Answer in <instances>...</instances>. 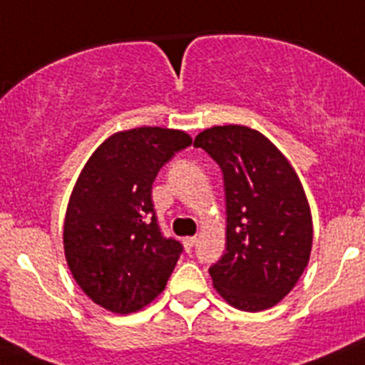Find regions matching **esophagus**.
I'll return each mask as SVG.
<instances>
[{"instance_id":"1","label":"esophagus","mask_w":365,"mask_h":365,"mask_svg":"<svg viewBox=\"0 0 365 365\" xmlns=\"http://www.w3.org/2000/svg\"><path fill=\"white\" fill-rule=\"evenodd\" d=\"M196 242H197L196 237H185V239H183V246H185L187 251L192 250V247L196 246Z\"/></svg>"}]
</instances>
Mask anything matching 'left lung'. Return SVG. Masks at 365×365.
Wrapping results in <instances>:
<instances>
[{
    "mask_svg": "<svg viewBox=\"0 0 365 365\" xmlns=\"http://www.w3.org/2000/svg\"><path fill=\"white\" fill-rule=\"evenodd\" d=\"M222 171L226 253L208 269L214 287L244 312L277 305L298 284L312 250V215L298 175L267 137L240 125L194 139Z\"/></svg>",
    "mask_w": 365,
    "mask_h": 365,
    "instance_id": "8db88e82",
    "label": "left lung"
}]
</instances>
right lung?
<instances>
[{
  "label": "right lung",
  "instance_id": "1",
  "mask_svg": "<svg viewBox=\"0 0 365 365\" xmlns=\"http://www.w3.org/2000/svg\"><path fill=\"white\" fill-rule=\"evenodd\" d=\"M190 143L180 130H126L108 137L81 169L67 205L63 251L96 305L132 314L165 289L183 246L162 235L151 189L162 165Z\"/></svg>",
  "mask_w": 365,
  "mask_h": 365
}]
</instances>
